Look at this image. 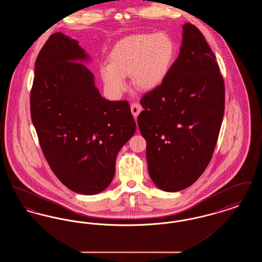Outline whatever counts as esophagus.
<instances>
[{"instance_id": "obj_1", "label": "esophagus", "mask_w": 262, "mask_h": 262, "mask_svg": "<svg viewBox=\"0 0 262 262\" xmlns=\"http://www.w3.org/2000/svg\"><path fill=\"white\" fill-rule=\"evenodd\" d=\"M130 110H132L133 116H134L135 118H137V116H138V114L141 112L142 107H141L139 104H137V103H134V104H132V106H130Z\"/></svg>"}]
</instances>
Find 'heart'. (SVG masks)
I'll return each mask as SVG.
<instances>
[{
  "label": "heart",
  "mask_w": 262,
  "mask_h": 262,
  "mask_svg": "<svg viewBox=\"0 0 262 262\" xmlns=\"http://www.w3.org/2000/svg\"><path fill=\"white\" fill-rule=\"evenodd\" d=\"M176 54L174 40L166 33L129 35L116 43L109 55L110 63L101 66L100 75L105 88L115 96L126 90L128 75L139 90L149 91L169 75Z\"/></svg>",
  "instance_id": "b5f03b06"
}]
</instances>
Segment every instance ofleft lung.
Instances as JSON below:
<instances>
[{
    "instance_id": "8db88e82",
    "label": "left lung",
    "mask_w": 262,
    "mask_h": 262,
    "mask_svg": "<svg viewBox=\"0 0 262 262\" xmlns=\"http://www.w3.org/2000/svg\"><path fill=\"white\" fill-rule=\"evenodd\" d=\"M140 104L137 124L152 182L168 192L191 186L211 160L225 107L223 77L196 26L183 25L178 59Z\"/></svg>"
}]
</instances>
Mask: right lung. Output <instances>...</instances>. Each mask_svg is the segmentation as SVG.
Instances as JSON below:
<instances>
[{
    "instance_id": "add662e5",
    "label": "right lung",
    "mask_w": 262,
    "mask_h": 262,
    "mask_svg": "<svg viewBox=\"0 0 262 262\" xmlns=\"http://www.w3.org/2000/svg\"><path fill=\"white\" fill-rule=\"evenodd\" d=\"M91 59L78 41L52 34L38 54L31 120L52 171L73 191L92 195L109 187L116 157L136 133L126 101L101 96Z\"/></svg>"
}]
</instances>
